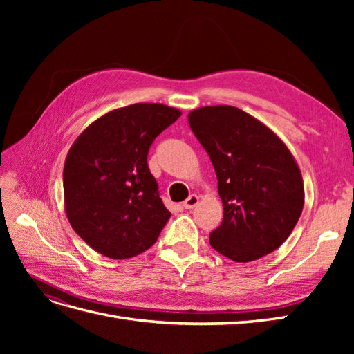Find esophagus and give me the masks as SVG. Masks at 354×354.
Wrapping results in <instances>:
<instances>
[{"label": "esophagus", "mask_w": 354, "mask_h": 354, "mask_svg": "<svg viewBox=\"0 0 354 354\" xmlns=\"http://www.w3.org/2000/svg\"><path fill=\"white\" fill-rule=\"evenodd\" d=\"M198 202H199V196H198V195H190V196L183 202V207H185L186 209H192V208H195V207L198 205Z\"/></svg>", "instance_id": "34e87169"}]
</instances>
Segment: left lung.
Wrapping results in <instances>:
<instances>
[{
    "mask_svg": "<svg viewBox=\"0 0 354 354\" xmlns=\"http://www.w3.org/2000/svg\"><path fill=\"white\" fill-rule=\"evenodd\" d=\"M189 125L216 169L224 216L209 243L236 263L273 252L304 207V183L292 153L269 127L234 106H203Z\"/></svg>",
    "mask_w": 354,
    "mask_h": 354,
    "instance_id": "left-lung-1",
    "label": "left lung"
}]
</instances>
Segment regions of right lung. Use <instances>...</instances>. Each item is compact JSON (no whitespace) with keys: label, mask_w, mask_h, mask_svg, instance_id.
Instances as JSON below:
<instances>
[{"label":"right lung","mask_w":354,"mask_h":354,"mask_svg":"<svg viewBox=\"0 0 354 354\" xmlns=\"http://www.w3.org/2000/svg\"><path fill=\"white\" fill-rule=\"evenodd\" d=\"M181 112L136 103L91 122L71 146L63 168L65 211L72 229L113 260L145 252L171 212L147 167L149 147Z\"/></svg>","instance_id":"add662e5"}]
</instances>
